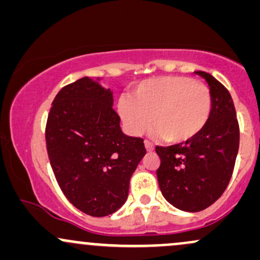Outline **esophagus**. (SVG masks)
Here are the masks:
<instances>
[{
	"mask_svg": "<svg viewBox=\"0 0 260 260\" xmlns=\"http://www.w3.org/2000/svg\"><path fill=\"white\" fill-rule=\"evenodd\" d=\"M144 142H145V147H146V151H152V150H153V145L151 144V142L147 141V140H145Z\"/></svg>",
	"mask_w": 260,
	"mask_h": 260,
	"instance_id": "34e87169",
	"label": "esophagus"
}]
</instances>
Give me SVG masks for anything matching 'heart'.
Segmentation results:
<instances>
[{
  "instance_id": "b5f03b06",
  "label": "heart",
  "mask_w": 260,
  "mask_h": 260,
  "mask_svg": "<svg viewBox=\"0 0 260 260\" xmlns=\"http://www.w3.org/2000/svg\"><path fill=\"white\" fill-rule=\"evenodd\" d=\"M212 111L208 86L186 77L166 75L139 83L129 98H121L118 113L126 129L140 135L151 125L165 141L180 144L193 139Z\"/></svg>"
}]
</instances>
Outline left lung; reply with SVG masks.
<instances>
[{"mask_svg": "<svg viewBox=\"0 0 260 260\" xmlns=\"http://www.w3.org/2000/svg\"><path fill=\"white\" fill-rule=\"evenodd\" d=\"M212 111L202 131L185 144L156 146V171L164 197L176 208L200 212L222 196L233 174L239 147V125L230 91L206 72Z\"/></svg>", "mask_w": 260, "mask_h": 260, "instance_id": "left-lung-1", "label": "left lung"}]
</instances>
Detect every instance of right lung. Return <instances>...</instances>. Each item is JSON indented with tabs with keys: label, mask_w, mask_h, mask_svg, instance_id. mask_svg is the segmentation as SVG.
I'll use <instances>...</instances> for the list:
<instances>
[{
	"label": "right lung",
	"mask_w": 260,
	"mask_h": 260,
	"mask_svg": "<svg viewBox=\"0 0 260 260\" xmlns=\"http://www.w3.org/2000/svg\"><path fill=\"white\" fill-rule=\"evenodd\" d=\"M89 77L59 90L46 126L48 157L69 202L104 217L125 203L130 177L146 150L141 138L120 129L113 91Z\"/></svg>",
	"instance_id": "obj_1"
}]
</instances>
